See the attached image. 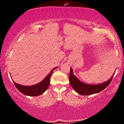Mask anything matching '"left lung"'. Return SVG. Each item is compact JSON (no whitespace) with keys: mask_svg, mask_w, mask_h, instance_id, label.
Returning <instances> with one entry per match:
<instances>
[{"mask_svg":"<svg viewBox=\"0 0 124 124\" xmlns=\"http://www.w3.org/2000/svg\"><path fill=\"white\" fill-rule=\"evenodd\" d=\"M114 75L111 77V78H110L109 80L103 83L96 85H87V84L82 83L79 79H77L73 74V70H72V68H70V75H69V82H70L71 86L73 87V89L76 91L77 93H78L80 95H83V96H87V95L97 93L106 89L107 87L109 85L110 82H111Z\"/></svg>","mask_w":124,"mask_h":124,"instance_id":"1","label":"left lung"}]
</instances>
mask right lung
Here are the masks:
<instances>
[{
  "mask_svg": "<svg viewBox=\"0 0 124 124\" xmlns=\"http://www.w3.org/2000/svg\"><path fill=\"white\" fill-rule=\"evenodd\" d=\"M56 68H55L53 69H52L49 74H48L42 82L37 84V85H34V86H24L16 83L14 81L13 83L15 84L16 87L23 94L29 96H39V95L44 93L46 91V90L48 89L49 83H50L51 77L53 73L54 69H55Z\"/></svg>",
  "mask_w": 124,
  "mask_h": 124,
  "instance_id": "add662e5",
  "label": "right lung"
}]
</instances>
